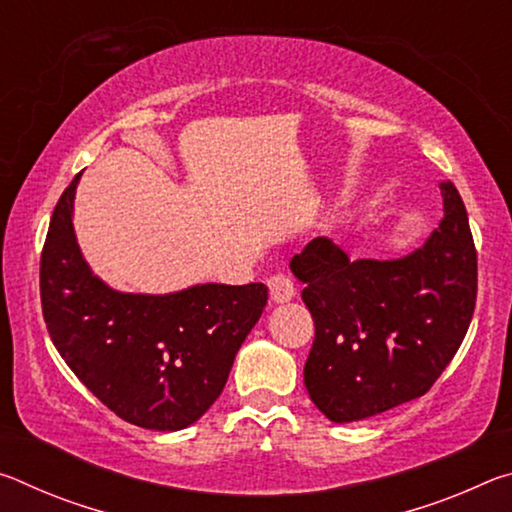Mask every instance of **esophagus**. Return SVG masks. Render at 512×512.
<instances>
[{"mask_svg":"<svg viewBox=\"0 0 512 512\" xmlns=\"http://www.w3.org/2000/svg\"><path fill=\"white\" fill-rule=\"evenodd\" d=\"M268 291H271V300L282 305V302H289L293 296H296V287H293V280L289 275L277 273L273 277H268Z\"/></svg>","mask_w":512,"mask_h":512,"instance_id":"34e87169","label":"esophagus"}]
</instances>
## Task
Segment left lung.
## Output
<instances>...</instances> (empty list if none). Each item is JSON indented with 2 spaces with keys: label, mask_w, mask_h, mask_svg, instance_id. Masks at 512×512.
<instances>
[{
  "label": "left lung",
  "mask_w": 512,
  "mask_h": 512,
  "mask_svg": "<svg viewBox=\"0 0 512 512\" xmlns=\"http://www.w3.org/2000/svg\"><path fill=\"white\" fill-rule=\"evenodd\" d=\"M443 219L400 259H352L327 237L291 259L316 325L305 386L332 422H354L429 391L470 327L476 250L461 194L440 183Z\"/></svg>",
  "instance_id": "obj_1"
}]
</instances>
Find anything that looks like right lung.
<instances>
[{
    "mask_svg": "<svg viewBox=\"0 0 512 512\" xmlns=\"http://www.w3.org/2000/svg\"><path fill=\"white\" fill-rule=\"evenodd\" d=\"M79 178L56 203L40 257L47 332L74 375L121 420L185 429L221 395L268 289L262 282L196 284L164 296L110 289L76 244Z\"/></svg>",
    "mask_w": 512,
    "mask_h": 512,
    "instance_id": "add662e5",
    "label": "right lung"
}]
</instances>
